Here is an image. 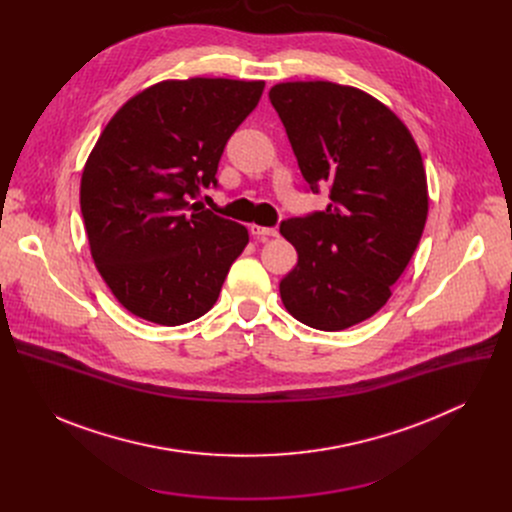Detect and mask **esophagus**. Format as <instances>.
Segmentation results:
<instances>
[{
    "label": "esophagus",
    "instance_id": "esophagus-1",
    "mask_svg": "<svg viewBox=\"0 0 512 512\" xmlns=\"http://www.w3.org/2000/svg\"><path fill=\"white\" fill-rule=\"evenodd\" d=\"M251 235L257 239H269V237H277V229L273 227H261V225H251Z\"/></svg>",
    "mask_w": 512,
    "mask_h": 512
}]
</instances>
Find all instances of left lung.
<instances>
[{
  "mask_svg": "<svg viewBox=\"0 0 512 512\" xmlns=\"http://www.w3.org/2000/svg\"><path fill=\"white\" fill-rule=\"evenodd\" d=\"M269 101L304 180L330 188L324 210L279 227L298 251L281 302L310 328H350L387 304L419 245L429 206L419 148L387 105L354 87L279 83Z\"/></svg>",
  "mask_w": 512,
  "mask_h": 512,
  "instance_id": "8db88e82",
  "label": "left lung"
}]
</instances>
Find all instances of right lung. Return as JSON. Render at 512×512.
<instances>
[{"label":"right lung","mask_w":512,"mask_h":512,"mask_svg":"<svg viewBox=\"0 0 512 512\" xmlns=\"http://www.w3.org/2000/svg\"><path fill=\"white\" fill-rule=\"evenodd\" d=\"M265 83L162 81L105 125L81 178L93 261L137 318L178 326L204 316L249 243L243 225L200 210L225 145L257 107Z\"/></svg>","instance_id":"obj_1"}]
</instances>
